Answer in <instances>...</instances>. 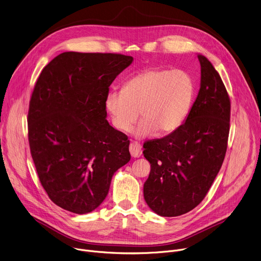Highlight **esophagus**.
<instances>
[{
    "label": "esophagus",
    "instance_id": "obj_1",
    "mask_svg": "<svg viewBox=\"0 0 261 261\" xmlns=\"http://www.w3.org/2000/svg\"><path fill=\"white\" fill-rule=\"evenodd\" d=\"M129 150H130V154H131V156H132L133 158H138V157H140L141 154H142L141 146H140V144L137 143V142H131V143H130Z\"/></svg>",
    "mask_w": 261,
    "mask_h": 261
}]
</instances>
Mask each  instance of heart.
<instances>
[{
  "label": "heart",
  "mask_w": 261,
  "mask_h": 261,
  "mask_svg": "<svg viewBox=\"0 0 261 261\" xmlns=\"http://www.w3.org/2000/svg\"><path fill=\"white\" fill-rule=\"evenodd\" d=\"M195 96V84L182 70L154 68L139 72L123 86L122 92L106 94L104 106L114 127L129 132L138 115L142 119L133 130L138 137L169 134L188 117Z\"/></svg>",
  "instance_id": "b5f03b06"
}]
</instances>
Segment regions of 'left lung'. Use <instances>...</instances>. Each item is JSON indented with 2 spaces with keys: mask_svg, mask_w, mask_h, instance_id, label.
Listing matches in <instances>:
<instances>
[{
  "mask_svg": "<svg viewBox=\"0 0 261 261\" xmlns=\"http://www.w3.org/2000/svg\"><path fill=\"white\" fill-rule=\"evenodd\" d=\"M200 88L188 117L175 131L143 143L151 172L143 185L146 204L162 217H176L205 197L224 160L230 101L219 73L202 55Z\"/></svg>",
  "mask_w": 261,
  "mask_h": 261,
  "instance_id": "left-lung-1",
  "label": "left lung"
}]
</instances>
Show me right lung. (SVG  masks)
Masks as SVG:
<instances>
[{
  "instance_id": "add662e5",
  "label": "right lung",
  "mask_w": 261,
  "mask_h": 261,
  "mask_svg": "<svg viewBox=\"0 0 261 261\" xmlns=\"http://www.w3.org/2000/svg\"><path fill=\"white\" fill-rule=\"evenodd\" d=\"M133 58L67 51L44 67L28 115L32 158L41 185L60 207L96 210L115 172L130 161L128 137L107 122L105 96Z\"/></svg>"
}]
</instances>
